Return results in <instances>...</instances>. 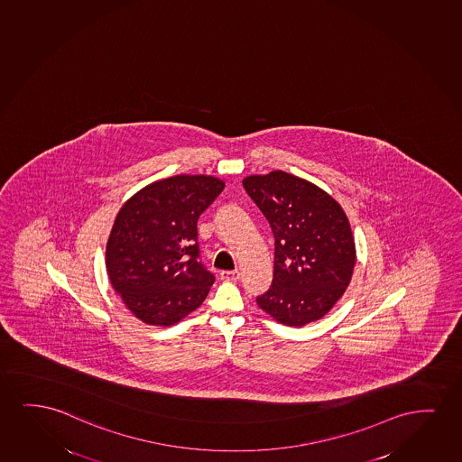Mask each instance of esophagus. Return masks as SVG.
Returning a JSON list of instances; mask_svg holds the SVG:
<instances>
[{
  "label": "esophagus",
  "mask_w": 462,
  "mask_h": 462,
  "mask_svg": "<svg viewBox=\"0 0 462 462\" xmlns=\"http://www.w3.org/2000/svg\"><path fill=\"white\" fill-rule=\"evenodd\" d=\"M221 279H224V281H236V279H240V272H221Z\"/></svg>",
  "instance_id": "1"
}]
</instances>
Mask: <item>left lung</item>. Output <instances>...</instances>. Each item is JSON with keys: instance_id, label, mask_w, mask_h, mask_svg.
Segmentation results:
<instances>
[{"instance_id": "left-lung-1", "label": "left lung", "mask_w": 462, "mask_h": 462, "mask_svg": "<svg viewBox=\"0 0 462 462\" xmlns=\"http://www.w3.org/2000/svg\"><path fill=\"white\" fill-rule=\"evenodd\" d=\"M274 235L270 291L257 304L276 322L304 327L346 293L356 249L346 211L328 192L282 171L243 180Z\"/></svg>"}]
</instances>
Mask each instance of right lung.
I'll list each match as a JSON object with an SVG mask.
<instances>
[{"mask_svg": "<svg viewBox=\"0 0 462 462\" xmlns=\"http://www.w3.org/2000/svg\"><path fill=\"white\" fill-rule=\"evenodd\" d=\"M226 183L175 175L123 203L106 246V268L127 310L152 327H171L208 295L215 276L199 262L197 219Z\"/></svg>", "mask_w": 462, "mask_h": 462, "instance_id": "1", "label": "right lung"}]
</instances>
